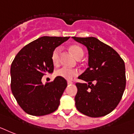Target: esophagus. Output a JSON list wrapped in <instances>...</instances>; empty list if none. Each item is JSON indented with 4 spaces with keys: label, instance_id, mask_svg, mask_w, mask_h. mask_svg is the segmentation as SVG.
<instances>
[{
    "label": "esophagus",
    "instance_id": "1",
    "mask_svg": "<svg viewBox=\"0 0 134 134\" xmlns=\"http://www.w3.org/2000/svg\"><path fill=\"white\" fill-rule=\"evenodd\" d=\"M67 84H68V85H71V84H73V82H72V81H67Z\"/></svg>",
    "mask_w": 134,
    "mask_h": 134
}]
</instances>
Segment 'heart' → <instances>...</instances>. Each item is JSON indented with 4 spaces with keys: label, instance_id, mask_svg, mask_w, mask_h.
I'll return each mask as SVG.
<instances>
[{
    "label": "heart",
    "instance_id": "b5f03b06",
    "mask_svg": "<svg viewBox=\"0 0 134 134\" xmlns=\"http://www.w3.org/2000/svg\"><path fill=\"white\" fill-rule=\"evenodd\" d=\"M70 51L73 55L77 59H81L83 56V51L82 48L77 45H74L70 47ZM60 48H56L53 51L51 59L54 65H58L59 63V55H60ZM56 75L67 80H71L78 75V71L74 69H69L67 67H62L56 71Z\"/></svg>",
    "mask_w": 134,
    "mask_h": 134
}]
</instances>
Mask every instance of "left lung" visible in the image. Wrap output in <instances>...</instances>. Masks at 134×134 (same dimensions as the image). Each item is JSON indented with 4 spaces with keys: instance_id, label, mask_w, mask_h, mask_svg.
<instances>
[{
    "instance_id": "left-lung-1",
    "label": "left lung",
    "mask_w": 134,
    "mask_h": 134,
    "mask_svg": "<svg viewBox=\"0 0 134 134\" xmlns=\"http://www.w3.org/2000/svg\"><path fill=\"white\" fill-rule=\"evenodd\" d=\"M72 38L86 46L89 54V67L78 77L88 84L75 83V107L89 117L107 115L117 107L125 90V63L113 48L94 37Z\"/></svg>"
}]
</instances>
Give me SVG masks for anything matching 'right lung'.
I'll list each match as a JSON object with an SVG mask.
<instances>
[{
  "label": "right lung",
  "instance_id": "1",
  "mask_svg": "<svg viewBox=\"0 0 134 134\" xmlns=\"http://www.w3.org/2000/svg\"><path fill=\"white\" fill-rule=\"evenodd\" d=\"M69 37L43 36L27 44L13 60L11 89L20 107L26 113L43 116L55 111L67 86L65 79L57 77L42 84L46 73H53L51 55L56 48Z\"/></svg>",
  "mask_w": 134,
  "mask_h": 134
}]
</instances>
